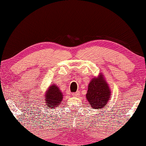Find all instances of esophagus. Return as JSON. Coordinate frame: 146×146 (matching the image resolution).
<instances>
[{
    "label": "esophagus",
    "instance_id": "obj_1",
    "mask_svg": "<svg viewBox=\"0 0 146 146\" xmlns=\"http://www.w3.org/2000/svg\"><path fill=\"white\" fill-rule=\"evenodd\" d=\"M72 95L74 96V97H78V96L80 95V92L77 91L75 93H73V94H72Z\"/></svg>",
    "mask_w": 146,
    "mask_h": 146
}]
</instances>
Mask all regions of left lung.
<instances>
[{"label":"left lung","mask_w":146,"mask_h":146,"mask_svg":"<svg viewBox=\"0 0 146 146\" xmlns=\"http://www.w3.org/2000/svg\"><path fill=\"white\" fill-rule=\"evenodd\" d=\"M110 95L109 86L104 77L100 75L99 78H93L90 82L86 97L91 107L97 110L106 106Z\"/></svg>","instance_id":"left-lung-1"}]
</instances>
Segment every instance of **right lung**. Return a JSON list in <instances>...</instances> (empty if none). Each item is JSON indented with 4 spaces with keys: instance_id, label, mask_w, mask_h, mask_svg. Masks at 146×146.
Wrapping results in <instances>:
<instances>
[{
    "instance_id": "right-lung-1",
    "label": "right lung",
    "mask_w": 146,
    "mask_h": 146,
    "mask_svg": "<svg viewBox=\"0 0 146 146\" xmlns=\"http://www.w3.org/2000/svg\"><path fill=\"white\" fill-rule=\"evenodd\" d=\"M63 99V94L60 90L58 86L52 85L49 88L45 95V104L46 107H49L51 109H54L61 103Z\"/></svg>"
}]
</instances>
